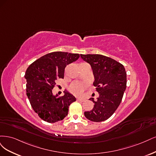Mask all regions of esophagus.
I'll return each mask as SVG.
<instances>
[{"mask_svg": "<svg viewBox=\"0 0 156 156\" xmlns=\"http://www.w3.org/2000/svg\"><path fill=\"white\" fill-rule=\"evenodd\" d=\"M85 98H77V100L78 101H80V102H84L85 101Z\"/></svg>", "mask_w": 156, "mask_h": 156, "instance_id": "obj_1", "label": "esophagus"}]
</instances>
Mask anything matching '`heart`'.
Segmentation results:
<instances>
[{"label": "heart", "instance_id": "obj_1", "mask_svg": "<svg viewBox=\"0 0 156 156\" xmlns=\"http://www.w3.org/2000/svg\"><path fill=\"white\" fill-rule=\"evenodd\" d=\"M87 85V83L74 82L69 87V89L73 93L75 94H81L84 89Z\"/></svg>", "mask_w": 156, "mask_h": 156}]
</instances>
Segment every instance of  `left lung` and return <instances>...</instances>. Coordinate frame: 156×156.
<instances>
[{
  "mask_svg": "<svg viewBox=\"0 0 156 156\" xmlns=\"http://www.w3.org/2000/svg\"><path fill=\"white\" fill-rule=\"evenodd\" d=\"M85 62L91 65L99 97L92 110L84 115L93 122H102L109 119L121 102L126 88V72L123 65L111 58L101 54H80Z\"/></svg>",
  "mask_w": 156,
  "mask_h": 156,
  "instance_id": "8db88e82",
  "label": "left lung"
}]
</instances>
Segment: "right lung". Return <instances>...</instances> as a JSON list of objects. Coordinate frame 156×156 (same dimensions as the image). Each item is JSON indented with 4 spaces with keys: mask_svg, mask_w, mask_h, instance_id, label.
Listing matches in <instances>:
<instances>
[{
    "mask_svg": "<svg viewBox=\"0 0 156 156\" xmlns=\"http://www.w3.org/2000/svg\"><path fill=\"white\" fill-rule=\"evenodd\" d=\"M79 57V54L54 52L39 58L27 69V95L34 112L44 121L62 120L68 114L70 104L76 101L66 90L59 97L52 91L57 79L64 78L65 67Z\"/></svg>",
    "mask_w": 156,
    "mask_h": 156,
    "instance_id": "obj_1",
    "label": "right lung"
}]
</instances>
